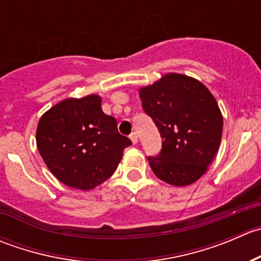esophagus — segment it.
<instances>
[{"mask_svg":"<svg viewBox=\"0 0 261 261\" xmlns=\"http://www.w3.org/2000/svg\"><path fill=\"white\" fill-rule=\"evenodd\" d=\"M130 139L131 141H133V144H138V134H136L135 131L130 134Z\"/></svg>","mask_w":261,"mask_h":261,"instance_id":"esophagus-1","label":"esophagus"}]
</instances>
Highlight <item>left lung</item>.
<instances>
[{"label": "left lung", "instance_id": "obj_1", "mask_svg": "<svg viewBox=\"0 0 261 261\" xmlns=\"http://www.w3.org/2000/svg\"><path fill=\"white\" fill-rule=\"evenodd\" d=\"M140 98L163 141L159 154L147 156L154 174L172 186L194 183L212 163L222 136L215 97L201 82L172 73L140 89Z\"/></svg>", "mask_w": 261, "mask_h": 261}]
</instances>
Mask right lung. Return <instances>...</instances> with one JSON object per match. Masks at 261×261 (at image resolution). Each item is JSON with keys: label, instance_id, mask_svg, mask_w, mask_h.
<instances>
[{"label": "right lung", "instance_id": "obj_1", "mask_svg": "<svg viewBox=\"0 0 261 261\" xmlns=\"http://www.w3.org/2000/svg\"><path fill=\"white\" fill-rule=\"evenodd\" d=\"M36 144L58 179L87 191L114 174L123 149L133 143L118 133L116 118L103 114L101 98L91 94L62 101L41 116Z\"/></svg>", "mask_w": 261, "mask_h": 261}]
</instances>
